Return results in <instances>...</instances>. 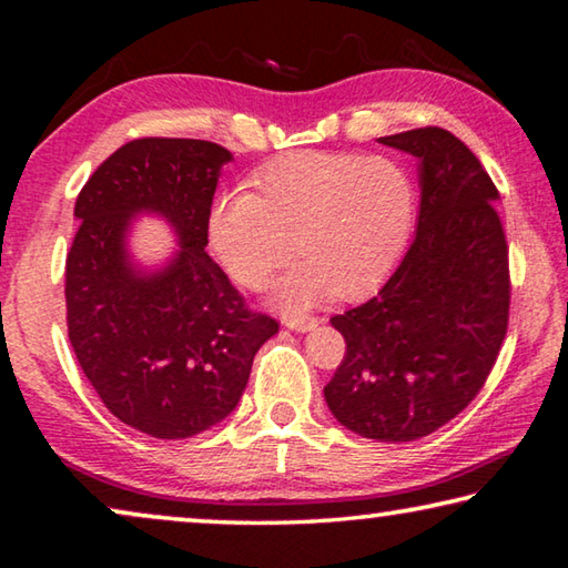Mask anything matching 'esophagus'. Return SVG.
<instances>
[{
  "instance_id": "obj_1",
  "label": "esophagus",
  "mask_w": 568,
  "mask_h": 568,
  "mask_svg": "<svg viewBox=\"0 0 568 568\" xmlns=\"http://www.w3.org/2000/svg\"><path fill=\"white\" fill-rule=\"evenodd\" d=\"M283 323L291 331L307 333V331H313L315 325H318V318H311V315H287V318H283Z\"/></svg>"
}]
</instances>
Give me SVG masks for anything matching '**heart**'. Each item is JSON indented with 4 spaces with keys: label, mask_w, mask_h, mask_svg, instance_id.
I'll return each instance as SVG.
<instances>
[{
    "label": "heart",
    "mask_w": 568,
    "mask_h": 568,
    "mask_svg": "<svg viewBox=\"0 0 568 568\" xmlns=\"http://www.w3.org/2000/svg\"><path fill=\"white\" fill-rule=\"evenodd\" d=\"M250 182L255 192L230 190L210 205L207 243L247 291L265 287L295 247L303 261L273 287L283 311L368 295L410 245L418 192L396 158L301 150L267 162Z\"/></svg>",
    "instance_id": "obj_1"
}]
</instances>
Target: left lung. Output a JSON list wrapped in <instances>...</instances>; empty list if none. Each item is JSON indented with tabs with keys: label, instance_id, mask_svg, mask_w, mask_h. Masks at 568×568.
Wrapping results in <instances>:
<instances>
[{
	"label": "left lung",
	"instance_id": "8db88e82",
	"mask_svg": "<svg viewBox=\"0 0 568 568\" xmlns=\"http://www.w3.org/2000/svg\"><path fill=\"white\" fill-rule=\"evenodd\" d=\"M420 160L416 237L368 303L335 315L345 355L323 388L338 423L400 444L434 434L478 396L508 328V245L498 190L456 134L381 138Z\"/></svg>",
	"mask_w": 568,
	"mask_h": 568
}]
</instances>
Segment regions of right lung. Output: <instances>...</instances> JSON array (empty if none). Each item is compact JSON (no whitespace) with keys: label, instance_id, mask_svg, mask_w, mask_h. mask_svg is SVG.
<instances>
[{"label":"right lung","instance_id":"1","mask_svg":"<svg viewBox=\"0 0 568 568\" xmlns=\"http://www.w3.org/2000/svg\"><path fill=\"white\" fill-rule=\"evenodd\" d=\"M233 160L207 140L140 138L84 182L64 265L67 333L84 376L114 418L152 438H190L237 406L277 321L255 313L207 245L220 168ZM155 212L181 250L155 274L126 253L134 214Z\"/></svg>","mask_w":568,"mask_h":568}]
</instances>
